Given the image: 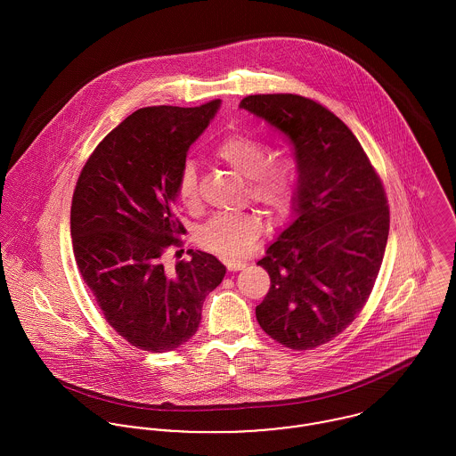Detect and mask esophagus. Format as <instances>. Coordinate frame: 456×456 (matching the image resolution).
I'll list each match as a JSON object with an SVG mask.
<instances>
[{"mask_svg":"<svg viewBox=\"0 0 456 456\" xmlns=\"http://www.w3.org/2000/svg\"><path fill=\"white\" fill-rule=\"evenodd\" d=\"M246 261H226V268H228V272H239V270H244L246 268Z\"/></svg>","mask_w":456,"mask_h":456,"instance_id":"esophagus-1","label":"esophagus"}]
</instances>
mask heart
<instances>
[{"label": "heart", "instance_id": "1", "mask_svg": "<svg viewBox=\"0 0 456 456\" xmlns=\"http://www.w3.org/2000/svg\"><path fill=\"white\" fill-rule=\"evenodd\" d=\"M268 149L255 138L233 134L217 147V158L233 172L248 179L249 196L263 205L268 214H282L293 196L297 181L295 163L288 158H270ZM179 200L195 207L198 183L193 161H186L177 179ZM263 223L258 214H217L198 232V244L221 256L240 258L260 242Z\"/></svg>", "mask_w": 456, "mask_h": 456}]
</instances>
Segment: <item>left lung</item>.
<instances>
[{
  "instance_id": "left-lung-1",
  "label": "left lung",
  "mask_w": 456,
  "mask_h": 456,
  "mask_svg": "<svg viewBox=\"0 0 456 456\" xmlns=\"http://www.w3.org/2000/svg\"><path fill=\"white\" fill-rule=\"evenodd\" d=\"M288 136L297 163L291 221L258 261L270 289L261 328L289 349H313L353 323L379 273L390 232L383 184L360 142L323 105L255 94L239 105Z\"/></svg>"
}]
</instances>
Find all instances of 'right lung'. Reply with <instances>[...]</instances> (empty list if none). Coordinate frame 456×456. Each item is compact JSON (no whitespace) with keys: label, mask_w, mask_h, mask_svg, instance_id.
Wrapping results in <instances>:
<instances>
[{"label":"right lung","mask_w":456,"mask_h":456,"mask_svg":"<svg viewBox=\"0 0 456 456\" xmlns=\"http://www.w3.org/2000/svg\"><path fill=\"white\" fill-rule=\"evenodd\" d=\"M221 107H147L110 131L84 165L71 201L73 255L98 307L131 346L174 351L198 330L205 297L226 266L190 249L163 253L184 226L174 216L177 179L196 138Z\"/></svg>","instance_id":"right-lung-1"}]
</instances>
